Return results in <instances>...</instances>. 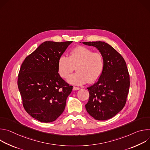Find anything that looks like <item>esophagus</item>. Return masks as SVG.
I'll list each match as a JSON object with an SVG mask.
<instances>
[{"mask_svg":"<svg viewBox=\"0 0 150 150\" xmlns=\"http://www.w3.org/2000/svg\"><path fill=\"white\" fill-rule=\"evenodd\" d=\"M79 89H80V88L76 87H74V88H73V90H74V91H76V90H79Z\"/></svg>","mask_w":150,"mask_h":150,"instance_id":"1","label":"esophagus"}]
</instances>
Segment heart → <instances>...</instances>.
Segmentation results:
<instances>
[{"instance_id": "b5f03b06", "label": "heart", "mask_w": 150, "mask_h": 150, "mask_svg": "<svg viewBox=\"0 0 150 150\" xmlns=\"http://www.w3.org/2000/svg\"><path fill=\"white\" fill-rule=\"evenodd\" d=\"M76 67V72L68 78L72 84L81 85L94 83L100 77L104 68V57L100 52L79 46L73 49L68 57L61 56L58 60V71L61 77L67 78Z\"/></svg>"}]
</instances>
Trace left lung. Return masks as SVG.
<instances>
[{
  "label": "left lung",
  "instance_id": "obj_1",
  "mask_svg": "<svg viewBox=\"0 0 150 150\" xmlns=\"http://www.w3.org/2000/svg\"><path fill=\"white\" fill-rule=\"evenodd\" d=\"M96 47L104 57V68L98 81L88 87L90 97L85 109L98 120L109 119L121 111L130 86L126 63L120 54L104 41L83 42Z\"/></svg>",
  "mask_w": 150,
  "mask_h": 150
}]
</instances>
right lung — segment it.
Returning <instances> with one entry per match:
<instances>
[{
    "label": "right lung",
    "mask_w": 150,
    "mask_h": 150,
    "mask_svg": "<svg viewBox=\"0 0 150 150\" xmlns=\"http://www.w3.org/2000/svg\"><path fill=\"white\" fill-rule=\"evenodd\" d=\"M72 42H42L21 65L18 87L23 104L38 121L53 122L65 110L73 86L59 75L58 60Z\"/></svg>",
    "instance_id": "obj_1"
}]
</instances>
